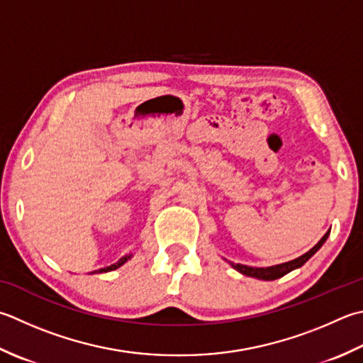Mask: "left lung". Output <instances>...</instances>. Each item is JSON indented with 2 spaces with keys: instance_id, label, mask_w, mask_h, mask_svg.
I'll use <instances>...</instances> for the list:
<instances>
[{
  "instance_id": "left-lung-1",
  "label": "left lung",
  "mask_w": 363,
  "mask_h": 363,
  "mask_svg": "<svg viewBox=\"0 0 363 363\" xmlns=\"http://www.w3.org/2000/svg\"><path fill=\"white\" fill-rule=\"evenodd\" d=\"M329 233H330V230L325 233L321 239H319V242L313 248H310V250L307 253H303L302 257L296 258V259H291L288 262H281V264H275V266H269V267H252V266H245V264H236V262H231V261H228V262H230L233 269H236V271L240 272L242 275L253 277V279L264 280V281L277 280V279H280V277L289 274L291 271H294V269L302 267L305 262H307L319 250V248L323 247L325 240H328Z\"/></svg>"
}]
</instances>
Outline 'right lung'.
Instances as JSON below:
<instances>
[{
  "instance_id": "add662e5",
  "label": "right lung",
  "mask_w": 363,
  "mask_h": 363,
  "mask_svg": "<svg viewBox=\"0 0 363 363\" xmlns=\"http://www.w3.org/2000/svg\"><path fill=\"white\" fill-rule=\"evenodd\" d=\"M132 257H133L132 253H130V255H125V257L121 258L118 262H115V264H111V266H106V267H104V269H99V271H94V272H92V274H102V272H110V271H115V269H118V267L123 266L124 262L129 261Z\"/></svg>"
}]
</instances>
